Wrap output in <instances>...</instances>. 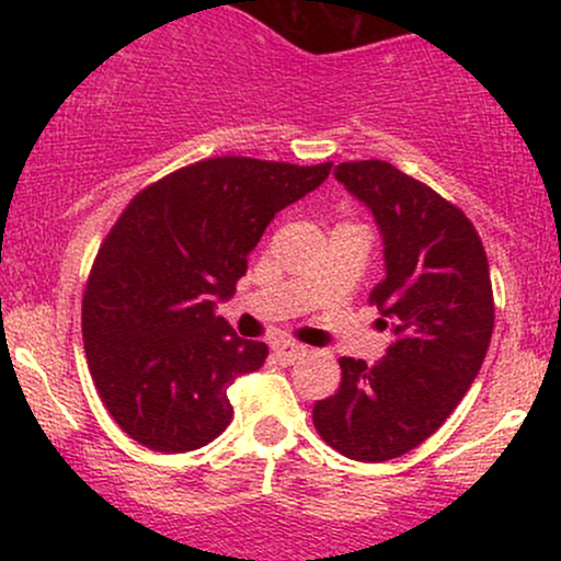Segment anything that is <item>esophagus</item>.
Masks as SVG:
<instances>
[{
  "mask_svg": "<svg viewBox=\"0 0 561 561\" xmlns=\"http://www.w3.org/2000/svg\"><path fill=\"white\" fill-rule=\"evenodd\" d=\"M274 353H276V358H279V362L295 364L298 358L306 356L308 351H306V345H298V343H276Z\"/></svg>",
  "mask_w": 561,
  "mask_h": 561,
  "instance_id": "1",
  "label": "esophagus"
}]
</instances>
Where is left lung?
Listing matches in <instances>:
<instances>
[{
	"mask_svg": "<svg viewBox=\"0 0 561 561\" xmlns=\"http://www.w3.org/2000/svg\"><path fill=\"white\" fill-rule=\"evenodd\" d=\"M334 179L375 216L385 279L371 302L390 327L382 362L340 358L343 382L313 405L321 440L356 461H388L448 420L478 377L493 334L485 248L472 221L385 160H353Z\"/></svg>",
	"mask_w": 561,
	"mask_h": 561,
	"instance_id": "left-lung-1",
	"label": "left lung"
}]
</instances>
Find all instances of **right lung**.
<instances>
[{
    "label": "right lung",
    "instance_id": "obj_1",
    "mask_svg": "<svg viewBox=\"0 0 561 561\" xmlns=\"http://www.w3.org/2000/svg\"><path fill=\"white\" fill-rule=\"evenodd\" d=\"M332 163L208 158L141 190L96 253L81 308L87 364L128 437L160 454L208 446L231 422L229 385L266 343L231 332L229 300L272 218Z\"/></svg>",
    "mask_w": 561,
    "mask_h": 561
}]
</instances>
